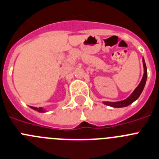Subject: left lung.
<instances>
[{
	"instance_id": "8db88e82",
	"label": "left lung",
	"mask_w": 159,
	"mask_h": 159,
	"mask_svg": "<svg viewBox=\"0 0 159 159\" xmlns=\"http://www.w3.org/2000/svg\"><path fill=\"white\" fill-rule=\"evenodd\" d=\"M143 69H144V73H143V76L142 78L141 81L137 87L136 88V89L133 91V93L129 96L127 99L124 100H121V101L118 102H103V103L107 106H111L112 107H127L129 104H131L132 103L136 100L139 98V96H140L141 93L143 92V88L145 86V84H146L147 81V77H148V71H147V66L146 63H145L144 59H143Z\"/></svg>"
}]
</instances>
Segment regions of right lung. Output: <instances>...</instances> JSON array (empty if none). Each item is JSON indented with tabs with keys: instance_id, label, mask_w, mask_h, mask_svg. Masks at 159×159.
<instances>
[{
	"instance_id": "add662e5",
	"label": "right lung",
	"mask_w": 159,
	"mask_h": 159,
	"mask_svg": "<svg viewBox=\"0 0 159 159\" xmlns=\"http://www.w3.org/2000/svg\"><path fill=\"white\" fill-rule=\"evenodd\" d=\"M30 107L32 108V109L35 110V111H38V112H45V111H44V110L41 107L38 108V107Z\"/></svg>"
}]
</instances>
